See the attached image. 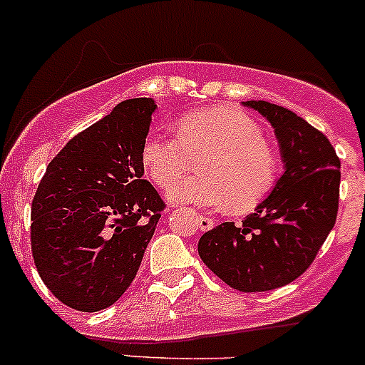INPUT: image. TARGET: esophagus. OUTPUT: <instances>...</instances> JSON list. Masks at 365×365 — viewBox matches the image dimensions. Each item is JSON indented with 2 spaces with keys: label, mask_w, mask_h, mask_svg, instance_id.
<instances>
[{
  "label": "esophagus",
  "mask_w": 365,
  "mask_h": 365,
  "mask_svg": "<svg viewBox=\"0 0 365 365\" xmlns=\"http://www.w3.org/2000/svg\"><path fill=\"white\" fill-rule=\"evenodd\" d=\"M196 224H197V226H200L203 231H208V230H212L213 226H215V220L210 219V217L197 215V217H196Z\"/></svg>",
  "instance_id": "obj_1"
}]
</instances>
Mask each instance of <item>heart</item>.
I'll list each match as a JSON object with an SVG mask.
<instances>
[{"label": "heart", "mask_w": 365, "mask_h": 365, "mask_svg": "<svg viewBox=\"0 0 365 365\" xmlns=\"http://www.w3.org/2000/svg\"><path fill=\"white\" fill-rule=\"evenodd\" d=\"M201 177L175 182L192 167ZM143 168L150 178L169 189L176 203L201 208L249 210L274 189L279 178V155L263 139L259 123L235 108H212L187 113L178 121V135L152 132L141 148Z\"/></svg>", "instance_id": "obj_1"}]
</instances>
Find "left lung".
<instances>
[{
  "mask_svg": "<svg viewBox=\"0 0 365 365\" xmlns=\"http://www.w3.org/2000/svg\"><path fill=\"white\" fill-rule=\"evenodd\" d=\"M275 128L284 173L240 224L222 222L200 238L203 263L227 286L254 293L300 277L337 219L341 160L327 135L289 109L244 102Z\"/></svg>",
  "mask_w": 365,
  "mask_h": 365,
  "instance_id": "obj_1",
  "label": "left lung"
}]
</instances>
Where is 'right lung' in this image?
<instances>
[{
    "label": "right lung",
    "instance_id": "right-lung-1",
    "mask_svg": "<svg viewBox=\"0 0 365 365\" xmlns=\"http://www.w3.org/2000/svg\"><path fill=\"white\" fill-rule=\"evenodd\" d=\"M152 98H128L49 162L31 203V252L61 304L109 307L134 281L165 203L143 180Z\"/></svg>",
    "mask_w": 365,
    "mask_h": 365
}]
</instances>
